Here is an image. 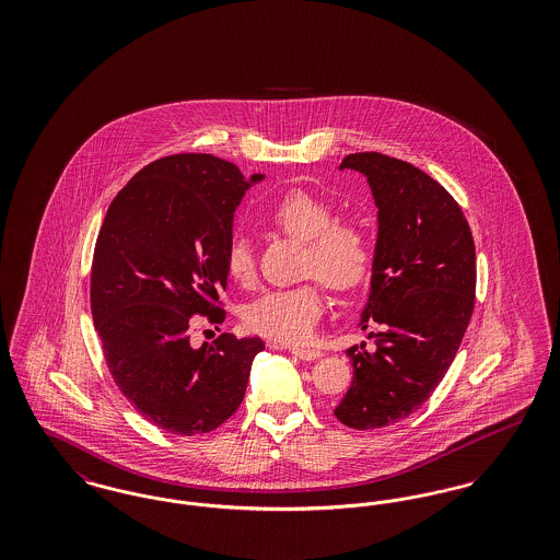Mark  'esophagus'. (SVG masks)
I'll use <instances>...</instances> for the list:
<instances>
[{"instance_id":"esophagus-1","label":"esophagus","mask_w":560,"mask_h":560,"mask_svg":"<svg viewBox=\"0 0 560 560\" xmlns=\"http://www.w3.org/2000/svg\"><path fill=\"white\" fill-rule=\"evenodd\" d=\"M290 352L302 361H315V359L323 357V350H319V348L292 347Z\"/></svg>"}]
</instances>
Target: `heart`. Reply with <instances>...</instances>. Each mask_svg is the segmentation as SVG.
<instances>
[{"label":"heart","instance_id":"obj_1","mask_svg":"<svg viewBox=\"0 0 560 560\" xmlns=\"http://www.w3.org/2000/svg\"><path fill=\"white\" fill-rule=\"evenodd\" d=\"M268 224L290 240L306 243L304 272L315 275L331 292H359L372 279L375 243L372 233L352 220H338V210L306 190H292L268 210ZM226 275L241 285L256 279V258L245 237L226 249ZM323 315L319 283L268 292L254 300L243 323L249 331L283 345H302L313 336Z\"/></svg>","mask_w":560,"mask_h":560}]
</instances>
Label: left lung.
<instances>
[{
  "instance_id": "8db88e82",
  "label": "left lung",
  "mask_w": 560,
  "mask_h": 560,
  "mask_svg": "<svg viewBox=\"0 0 560 560\" xmlns=\"http://www.w3.org/2000/svg\"><path fill=\"white\" fill-rule=\"evenodd\" d=\"M377 208L372 290L361 327L377 323L372 350L348 348L352 384L334 416L370 430L420 409L445 377L475 308L477 256L452 195L420 167L382 153H352Z\"/></svg>"
}]
</instances>
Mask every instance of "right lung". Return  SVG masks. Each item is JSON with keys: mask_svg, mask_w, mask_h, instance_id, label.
<instances>
[{"mask_svg": "<svg viewBox=\"0 0 560 560\" xmlns=\"http://www.w3.org/2000/svg\"><path fill=\"white\" fill-rule=\"evenodd\" d=\"M262 178L180 153L142 167L108 206L92 260V317L115 384L165 432L192 436L226 422L265 348L233 334L190 347L192 315L224 320L233 218Z\"/></svg>", "mask_w": 560, "mask_h": 560, "instance_id": "add662e5", "label": "right lung"}]
</instances>
